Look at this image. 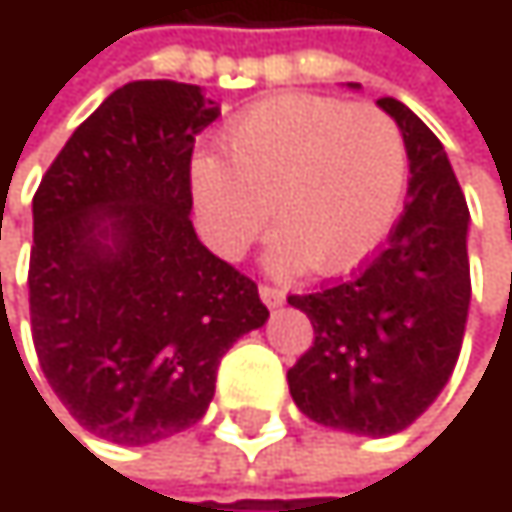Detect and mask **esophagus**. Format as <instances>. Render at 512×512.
<instances>
[{
    "mask_svg": "<svg viewBox=\"0 0 512 512\" xmlns=\"http://www.w3.org/2000/svg\"><path fill=\"white\" fill-rule=\"evenodd\" d=\"M260 299L269 305V308H278V305H284V290L281 287H272V284H260Z\"/></svg>",
    "mask_w": 512,
    "mask_h": 512,
    "instance_id": "obj_1",
    "label": "esophagus"
}]
</instances>
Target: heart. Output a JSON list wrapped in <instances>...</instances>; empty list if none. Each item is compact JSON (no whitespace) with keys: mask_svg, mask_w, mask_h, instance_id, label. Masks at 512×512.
<instances>
[{"mask_svg":"<svg viewBox=\"0 0 512 512\" xmlns=\"http://www.w3.org/2000/svg\"><path fill=\"white\" fill-rule=\"evenodd\" d=\"M189 171L207 246L240 257L272 225L275 269L350 272L391 231L406 192V142L376 106L317 94L266 97L222 130Z\"/></svg>","mask_w":512,"mask_h":512,"instance_id":"b5f03b06","label":"heart"}]
</instances>
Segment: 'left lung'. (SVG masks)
<instances>
[{
	"mask_svg": "<svg viewBox=\"0 0 512 512\" xmlns=\"http://www.w3.org/2000/svg\"><path fill=\"white\" fill-rule=\"evenodd\" d=\"M376 103L406 142L403 216L350 281L287 296L314 326L311 350L287 370L293 403L323 427L373 439L406 430L442 394L471 302L468 207L448 154L409 106Z\"/></svg>",
	"mask_w": 512,
	"mask_h": 512,
	"instance_id": "obj_1",
	"label": "left lung"
}]
</instances>
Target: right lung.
<instances>
[{"label": "right lung", "mask_w": 512, "mask_h": 512, "mask_svg": "<svg viewBox=\"0 0 512 512\" xmlns=\"http://www.w3.org/2000/svg\"><path fill=\"white\" fill-rule=\"evenodd\" d=\"M216 115L198 85L127 82L73 130L32 201L41 370L64 409L115 445L198 424L222 356L269 317L255 281L189 219L195 136Z\"/></svg>", "instance_id": "add662e5"}]
</instances>
